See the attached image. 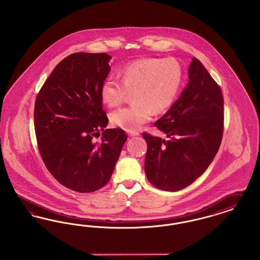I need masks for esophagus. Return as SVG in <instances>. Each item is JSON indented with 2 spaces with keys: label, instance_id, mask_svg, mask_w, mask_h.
Here are the masks:
<instances>
[{
  "label": "esophagus",
  "instance_id": "34e87169",
  "mask_svg": "<svg viewBox=\"0 0 260 260\" xmlns=\"http://www.w3.org/2000/svg\"><path fill=\"white\" fill-rule=\"evenodd\" d=\"M127 135H128V136L133 137V136H139V133H138V132H129Z\"/></svg>",
  "mask_w": 260,
  "mask_h": 260
}]
</instances>
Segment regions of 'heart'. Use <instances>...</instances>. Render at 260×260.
Returning a JSON list of instances; mask_svg holds the SVG:
<instances>
[{
	"label": "heart",
	"instance_id": "b5f03b06",
	"mask_svg": "<svg viewBox=\"0 0 260 260\" xmlns=\"http://www.w3.org/2000/svg\"><path fill=\"white\" fill-rule=\"evenodd\" d=\"M122 83L106 78L100 87V98L108 107H118L128 92L135 103L113 112L112 124L135 132L151 119L153 111L161 113L173 105L182 84L183 72L174 58H140L124 64L119 71Z\"/></svg>",
	"mask_w": 260,
	"mask_h": 260
}]
</instances>
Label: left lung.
<instances>
[{
    "label": "left lung",
    "instance_id": "obj_1",
    "mask_svg": "<svg viewBox=\"0 0 260 260\" xmlns=\"http://www.w3.org/2000/svg\"><path fill=\"white\" fill-rule=\"evenodd\" d=\"M189 82L173 106L154 123L169 138L143 133L147 142L144 169L152 185L175 192L192 184L215 157L223 136L220 87L196 57Z\"/></svg>",
    "mask_w": 260,
    "mask_h": 260
}]
</instances>
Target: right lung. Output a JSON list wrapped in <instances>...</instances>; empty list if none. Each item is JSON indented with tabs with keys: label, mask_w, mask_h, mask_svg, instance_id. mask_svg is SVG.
Returning <instances> with one entry per match:
<instances>
[{
	"label": "right lung",
	"mask_w": 260,
	"mask_h": 260,
	"mask_svg": "<svg viewBox=\"0 0 260 260\" xmlns=\"http://www.w3.org/2000/svg\"><path fill=\"white\" fill-rule=\"evenodd\" d=\"M107 53L76 52L59 62L38 93L34 125L45 166L63 186L90 193L111 178L127 136L105 128L100 87L111 67ZM103 132L100 143L94 137Z\"/></svg>",
	"instance_id": "right-lung-1"
}]
</instances>
